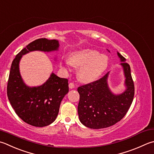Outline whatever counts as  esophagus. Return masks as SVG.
<instances>
[{
    "instance_id": "obj_1",
    "label": "esophagus",
    "mask_w": 154,
    "mask_h": 154,
    "mask_svg": "<svg viewBox=\"0 0 154 154\" xmlns=\"http://www.w3.org/2000/svg\"><path fill=\"white\" fill-rule=\"evenodd\" d=\"M75 87V85H74V83H72V82H70L69 84V88H70V89H72V88H74Z\"/></svg>"
}]
</instances>
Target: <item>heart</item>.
<instances>
[{
	"label": "heart",
	"instance_id": "b5f03b06",
	"mask_svg": "<svg viewBox=\"0 0 154 154\" xmlns=\"http://www.w3.org/2000/svg\"><path fill=\"white\" fill-rule=\"evenodd\" d=\"M67 66L78 68V77L80 81L85 83L94 82L98 80L109 66V57L106 55L100 54L97 50L91 49L75 51L70 54L69 59L61 62Z\"/></svg>",
	"mask_w": 154,
	"mask_h": 154
}]
</instances>
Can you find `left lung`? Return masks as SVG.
<instances>
[{"label":"left lung","instance_id":"obj_1","mask_svg":"<svg viewBox=\"0 0 154 154\" xmlns=\"http://www.w3.org/2000/svg\"><path fill=\"white\" fill-rule=\"evenodd\" d=\"M125 76L126 89L121 94H114L108 85L109 72L95 82L78 88L80 101L78 106L79 119L91 129H103L112 126L125 117L133 102L134 84L131 68L126 59L117 52Z\"/></svg>","mask_w":154,"mask_h":154}]
</instances>
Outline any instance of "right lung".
Instances as JSON below:
<instances>
[{"label":"right lung","instance_id":"1","mask_svg":"<svg viewBox=\"0 0 154 154\" xmlns=\"http://www.w3.org/2000/svg\"><path fill=\"white\" fill-rule=\"evenodd\" d=\"M59 46L56 39H36L23 48L11 64L7 85L8 98L16 114L31 125L42 127L56 120L61 102L69 91L68 80L52 72L41 86H29L20 74V60L23 56L31 51H57Z\"/></svg>","mask_w":154,"mask_h":154}]
</instances>
